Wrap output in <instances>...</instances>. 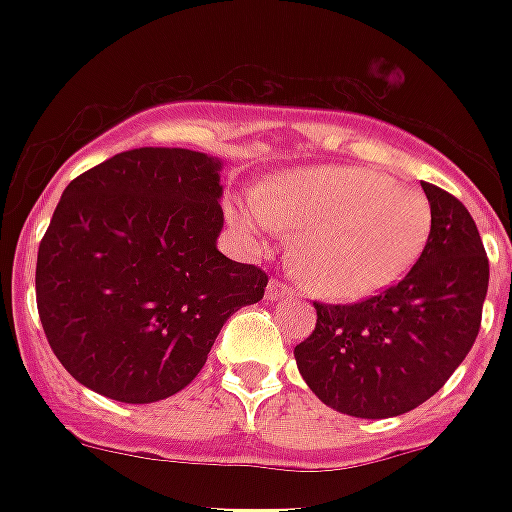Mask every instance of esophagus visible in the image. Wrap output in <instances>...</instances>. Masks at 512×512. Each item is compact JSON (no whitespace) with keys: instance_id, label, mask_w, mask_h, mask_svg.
<instances>
[{"instance_id":"esophagus-1","label":"esophagus","mask_w":512,"mask_h":512,"mask_svg":"<svg viewBox=\"0 0 512 512\" xmlns=\"http://www.w3.org/2000/svg\"><path fill=\"white\" fill-rule=\"evenodd\" d=\"M287 295H289V287L284 284V281L279 279L268 281V287H265V297H268V300H281V297H287Z\"/></svg>"}]
</instances>
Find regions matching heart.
Instances as JSON below:
<instances>
[{"label": "heart", "instance_id": "obj_1", "mask_svg": "<svg viewBox=\"0 0 512 512\" xmlns=\"http://www.w3.org/2000/svg\"><path fill=\"white\" fill-rule=\"evenodd\" d=\"M244 231L297 233L289 268L313 295L356 303L393 287L417 263L430 204L417 188L364 167H305L273 177L255 207L231 209Z\"/></svg>", "mask_w": 512, "mask_h": 512}]
</instances>
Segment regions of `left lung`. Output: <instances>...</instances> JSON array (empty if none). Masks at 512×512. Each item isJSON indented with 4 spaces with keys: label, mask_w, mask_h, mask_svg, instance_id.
Listing matches in <instances>:
<instances>
[{
    "label": "left lung",
    "mask_w": 512,
    "mask_h": 512,
    "mask_svg": "<svg viewBox=\"0 0 512 512\" xmlns=\"http://www.w3.org/2000/svg\"><path fill=\"white\" fill-rule=\"evenodd\" d=\"M430 233L414 268L382 295L316 305L297 369L327 406L361 420L412 412L465 361L481 327L489 260L460 199L422 183Z\"/></svg>",
    "instance_id": "8db88e82"
}]
</instances>
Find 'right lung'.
Here are the masks:
<instances>
[{
  "label": "right lung",
  "mask_w": 512,
  "mask_h": 512,
  "mask_svg": "<svg viewBox=\"0 0 512 512\" xmlns=\"http://www.w3.org/2000/svg\"><path fill=\"white\" fill-rule=\"evenodd\" d=\"M223 162L132 148L68 183L36 257L52 353L84 388L122 404L175 396L220 329L263 300L265 276L217 249Z\"/></svg>",
  "instance_id": "right-lung-1"
}]
</instances>
